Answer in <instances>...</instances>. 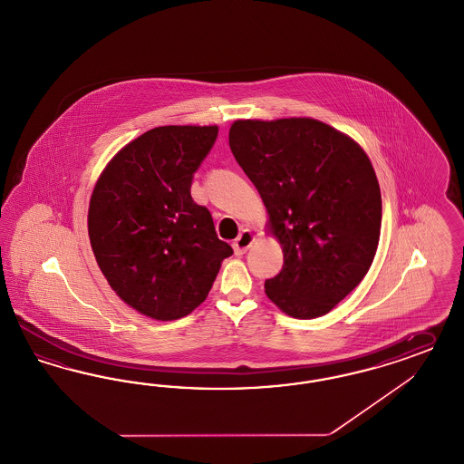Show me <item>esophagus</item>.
I'll return each instance as SVG.
<instances>
[{"label":"esophagus","mask_w":464,"mask_h":464,"mask_svg":"<svg viewBox=\"0 0 464 464\" xmlns=\"http://www.w3.org/2000/svg\"><path fill=\"white\" fill-rule=\"evenodd\" d=\"M253 242H255V234L251 230L244 228L239 236H237V239L234 240V244H232L236 255H244L251 247Z\"/></svg>","instance_id":"1"}]
</instances>
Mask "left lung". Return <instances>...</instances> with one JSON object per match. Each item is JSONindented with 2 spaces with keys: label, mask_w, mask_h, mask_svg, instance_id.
<instances>
[{
  "label": "left lung",
  "mask_w": 464,
  "mask_h": 464,
  "mask_svg": "<svg viewBox=\"0 0 464 464\" xmlns=\"http://www.w3.org/2000/svg\"><path fill=\"white\" fill-rule=\"evenodd\" d=\"M228 144L268 209L284 266L265 292L292 318L326 314L372 266L377 175L354 140L313 119L237 121Z\"/></svg>",
  "instance_id": "left-lung-1"
}]
</instances>
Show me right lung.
I'll list each match as a JSON object with an SVG mask.
<instances>
[{
  "label": "right lung",
  "instance_id": "1",
  "mask_svg": "<svg viewBox=\"0 0 464 464\" xmlns=\"http://www.w3.org/2000/svg\"><path fill=\"white\" fill-rule=\"evenodd\" d=\"M218 127H156L108 163L92 190L91 247L111 289L155 320L198 308L232 247L190 196Z\"/></svg>",
  "mask_w": 464,
  "mask_h": 464
}]
</instances>
